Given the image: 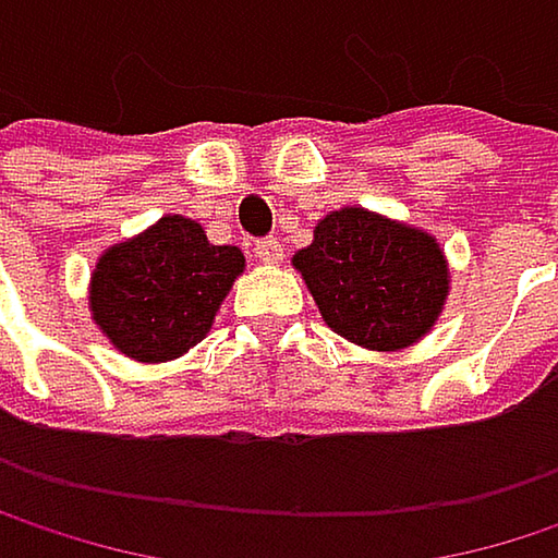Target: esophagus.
<instances>
[{"instance_id": "esophagus-1", "label": "esophagus", "mask_w": 558, "mask_h": 558, "mask_svg": "<svg viewBox=\"0 0 558 558\" xmlns=\"http://www.w3.org/2000/svg\"><path fill=\"white\" fill-rule=\"evenodd\" d=\"M255 258L265 262V265H278L280 258H283V248H280L278 239H262V242H255Z\"/></svg>"}]
</instances>
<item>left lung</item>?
I'll use <instances>...</instances> for the list:
<instances>
[{
	"label": "left lung",
	"instance_id": "left-lung-1",
	"mask_svg": "<svg viewBox=\"0 0 558 558\" xmlns=\"http://www.w3.org/2000/svg\"><path fill=\"white\" fill-rule=\"evenodd\" d=\"M326 326L372 352L423 339L449 296L439 242L413 226L345 206L316 222L313 242L293 255Z\"/></svg>",
	"mask_w": 558,
	"mask_h": 558
}]
</instances>
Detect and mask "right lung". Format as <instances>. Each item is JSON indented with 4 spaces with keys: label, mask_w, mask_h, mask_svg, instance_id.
I'll return each mask as SVG.
<instances>
[{
    "label": "right lung",
    "mask_w": 558,
    "mask_h": 558,
    "mask_svg": "<svg viewBox=\"0 0 558 558\" xmlns=\"http://www.w3.org/2000/svg\"><path fill=\"white\" fill-rule=\"evenodd\" d=\"M242 271L245 255L235 245H209L199 222L165 216L102 252L89 280V310L122 355L170 362L213 329Z\"/></svg>",
    "instance_id": "add662e5"
}]
</instances>
